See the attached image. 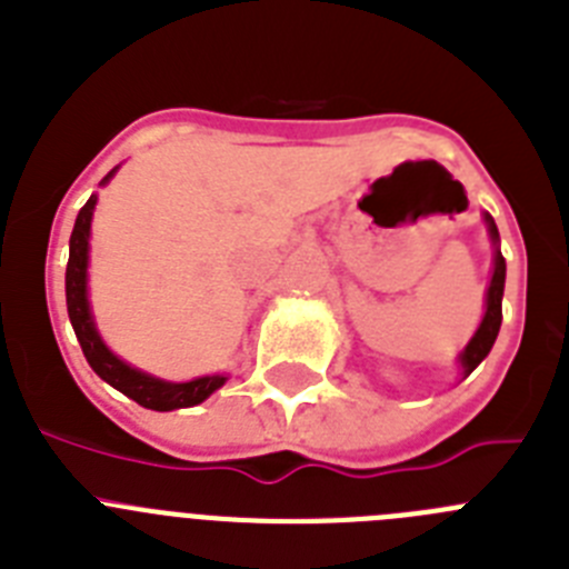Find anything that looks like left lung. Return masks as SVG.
<instances>
[{
    "label": "left lung",
    "instance_id": "left-lung-1",
    "mask_svg": "<svg viewBox=\"0 0 569 569\" xmlns=\"http://www.w3.org/2000/svg\"><path fill=\"white\" fill-rule=\"evenodd\" d=\"M485 222H487V230H490L492 244H496V256H492V279H490V288H487L485 319H481L479 330H476V336L470 339V345L465 347V353L459 356L465 376H470L472 370L485 361V356L492 350V341H496V336H499V328H501V296H505L507 264H505V256H501L499 250V228H496L490 213H485Z\"/></svg>",
    "mask_w": 569,
    "mask_h": 569
}]
</instances>
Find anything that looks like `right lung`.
<instances>
[{"label":"right lung","instance_id":"obj_1","mask_svg":"<svg viewBox=\"0 0 569 569\" xmlns=\"http://www.w3.org/2000/svg\"><path fill=\"white\" fill-rule=\"evenodd\" d=\"M113 173L116 168L104 176L102 184L108 182ZM93 208H97V196H90L88 202H84V208L79 210L73 233H70L68 270H64L68 316L70 325H73V333H77L79 345H82L84 359H88V365L93 367V373H97L99 379H104L110 387H116L119 393L133 399L136 405L148 407V410H162V413H168V410H179V407L202 405L210 393H216V390L228 381V376H202V379L193 381L156 379V376L142 373V370H136L128 361H122L119 356L110 353L108 345H104L102 336H99L88 301V239Z\"/></svg>","mask_w":569,"mask_h":569}]
</instances>
